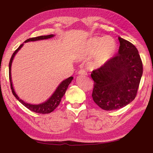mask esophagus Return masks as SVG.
<instances>
[{"label": "esophagus", "mask_w": 153, "mask_h": 153, "mask_svg": "<svg viewBox=\"0 0 153 153\" xmlns=\"http://www.w3.org/2000/svg\"><path fill=\"white\" fill-rule=\"evenodd\" d=\"M78 74L79 75H83V76H86L87 74V72L85 71V70H81L78 71Z\"/></svg>", "instance_id": "obj_1"}]
</instances>
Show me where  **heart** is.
<instances>
[{"mask_svg":"<svg viewBox=\"0 0 153 153\" xmlns=\"http://www.w3.org/2000/svg\"><path fill=\"white\" fill-rule=\"evenodd\" d=\"M117 49L116 41L111 36H95L81 45L76 56L79 59H84L93 54V64L95 67H101L115 56Z\"/></svg>","mask_w":153,"mask_h":153,"instance_id":"b5f03b06","label":"heart"}]
</instances>
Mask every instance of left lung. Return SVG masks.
<instances>
[{
	"instance_id": "8db88e82",
	"label": "left lung",
	"mask_w": 153,
	"mask_h": 153,
	"mask_svg": "<svg viewBox=\"0 0 153 153\" xmlns=\"http://www.w3.org/2000/svg\"><path fill=\"white\" fill-rule=\"evenodd\" d=\"M119 52L105 65L93 70L92 97L101 109H121L134 100L143 75V63L137 48L119 37Z\"/></svg>"
}]
</instances>
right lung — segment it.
Here are the masks:
<instances>
[{
    "instance_id": "add662e5",
    "label": "right lung",
    "mask_w": 153,
    "mask_h": 153,
    "mask_svg": "<svg viewBox=\"0 0 153 153\" xmlns=\"http://www.w3.org/2000/svg\"><path fill=\"white\" fill-rule=\"evenodd\" d=\"M54 36L53 34H50V35H47V36H40L35 37V38H31L29 39H27V40L25 42H28L30 41H37V40H46V39H48L50 38H52ZM23 44H21L20 46L18 48L14 51L13 53V56H12L10 62H9V79H10V88L12 89V92H13V95L14 97H16L18 100H19L20 102L22 103L24 106H25L26 108H28L33 112L38 113H41V114H47V113H50L52 112L53 110H54L59 105V103L62 100V98L64 96L65 91H66L67 89L68 88V85L71 82L74 77H68V79H65L63 81V82L58 85V88L56 89L54 93L52 94V96H51L48 100L45 101V102L38 104V105H32L30 103H25V101L23 100H20L19 97V96L16 95V93H15L13 86V83H12V79H11V65H12V62L14 59V57L15 54L18 52L21 48L22 47Z\"/></svg>"
}]
</instances>
